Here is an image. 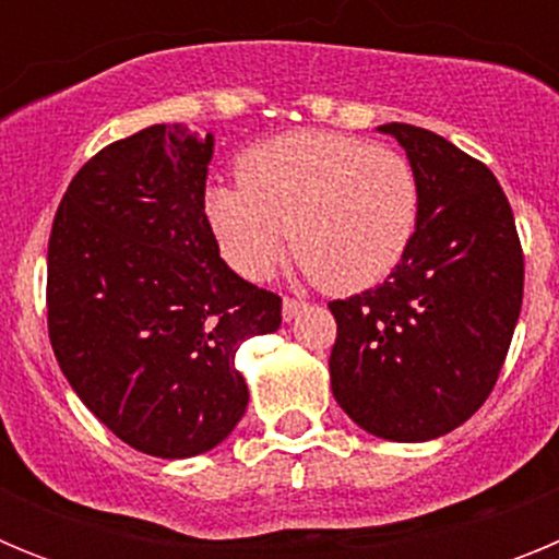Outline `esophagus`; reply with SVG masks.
<instances>
[{
    "instance_id": "1",
    "label": "esophagus",
    "mask_w": 559,
    "mask_h": 559,
    "mask_svg": "<svg viewBox=\"0 0 559 559\" xmlns=\"http://www.w3.org/2000/svg\"><path fill=\"white\" fill-rule=\"evenodd\" d=\"M305 308V302H299V299H290V296H285L283 299V319L285 322H290V319H296L299 316V310Z\"/></svg>"
}]
</instances>
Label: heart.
Here are the masks:
<instances>
[{
	"label": "heart",
	"instance_id": "1",
	"mask_svg": "<svg viewBox=\"0 0 559 559\" xmlns=\"http://www.w3.org/2000/svg\"><path fill=\"white\" fill-rule=\"evenodd\" d=\"M240 185H212L204 215L226 263L265 280L294 243L296 260L333 294L386 280L419 226V179L394 147L335 131H299L249 147Z\"/></svg>",
	"mask_w": 559,
	"mask_h": 559
}]
</instances>
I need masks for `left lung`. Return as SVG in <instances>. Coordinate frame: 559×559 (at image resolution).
Masks as SVG:
<instances>
[{"mask_svg":"<svg viewBox=\"0 0 559 559\" xmlns=\"http://www.w3.org/2000/svg\"><path fill=\"white\" fill-rule=\"evenodd\" d=\"M419 179V226L383 285L335 299L330 386L364 431L426 442L496 386L523 302V251L490 167L426 128L380 126Z\"/></svg>","mask_w":559,"mask_h":559,"instance_id":"1","label":"left lung"}]
</instances>
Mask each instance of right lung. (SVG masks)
<instances>
[{"label": "right lung", "mask_w": 559, "mask_h": 559, "mask_svg": "<svg viewBox=\"0 0 559 559\" xmlns=\"http://www.w3.org/2000/svg\"><path fill=\"white\" fill-rule=\"evenodd\" d=\"M212 133L142 128L78 170L52 221L47 324L83 406L131 448L187 459L249 406L235 355L283 299L221 260L204 215Z\"/></svg>", "instance_id": "1"}]
</instances>
